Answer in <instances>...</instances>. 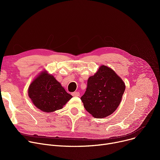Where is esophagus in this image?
Instances as JSON below:
<instances>
[{"instance_id":"esophagus-1","label":"esophagus","mask_w":160,"mask_h":160,"mask_svg":"<svg viewBox=\"0 0 160 160\" xmlns=\"http://www.w3.org/2000/svg\"><path fill=\"white\" fill-rule=\"evenodd\" d=\"M71 94L74 97H79L80 96V93H79V92H78V91L73 92V93H72Z\"/></svg>"}]
</instances>
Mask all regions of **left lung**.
Returning <instances> with one entry per match:
<instances>
[{"mask_svg":"<svg viewBox=\"0 0 160 160\" xmlns=\"http://www.w3.org/2000/svg\"><path fill=\"white\" fill-rule=\"evenodd\" d=\"M124 90L125 84L119 76L111 68L102 65L89 78L81 100L86 110L95 118H104L116 110Z\"/></svg>","mask_w":160,"mask_h":160,"instance_id":"obj_1","label":"left lung"}]
</instances>
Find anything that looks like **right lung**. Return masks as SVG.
Returning <instances> with one entry per match:
<instances>
[{"label":"right lung","mask_w":160,"mask_h":160,"mask_svg":"<svg viewBox=\"0 0 160 160\" xmlns=\"http://www.w3.org/2000/svg\"><path fill=\"white\" fill-rule=\"evenodd\" d=\"M28 96L38 108L47 113L60 110L72 97L47 71L42 72L31 83Z\"/></svg>","instance_id":"add662e5"}]
</instances>
